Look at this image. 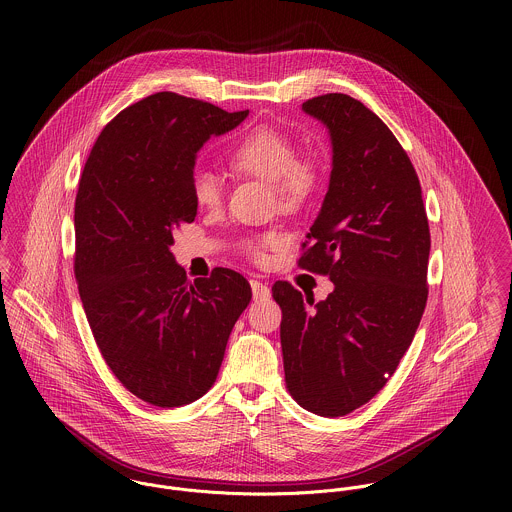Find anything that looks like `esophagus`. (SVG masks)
I'll list each match as a JSON object with an SVG mask.
<instances>
[{"label":"esophagus","instance_id":"34e87169","mask_svg":"<svg viewBox=\"0 0 512 512\" xmlns=\"http://www.w3.org/2000/svg\"><path fill=\"white\" fill-rule=\"evenodd\" d=\"M250 288H252V295L256 301H264V299H270V288L258 280H252L250 282Z\"/></svg>","mask_w":512,"mask_h":512}]
</instances>
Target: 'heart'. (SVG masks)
Instances as JSON below:
<instances>
[{
	"instance_id": "b5f03b06",
	"label": "heart",
	"mask_w": 512,
	"mask_h": 512,
	"mask_svg": "<svg viewBox=\"0 0 512 512\" xmlns=\"http://www.w3.org/2000/svg\"><path fill=\"white\" fill-rule=\"evenodd\" d=\"M228 163L234 171L272 183L276 203L282 209L299 207L319 183V161L313 155H297L292 136L276 128H256L232 149ZM193 201L201 207H217L222 197L219 179L197 169L191 177ZM276 236H266L252 250L258 254L262 246L276 244Z\"/></svg>"
}]
</instances>
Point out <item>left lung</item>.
<instances>
[{
    "label": "left lung",
    "mask_w": 512,
    "mask_h": 512,
    "mask_svg": "<svg viewBox=\"0 0 512 512\" xmlns=\"http://www.w3.org/2000/svg\"><path fill=\"white\" fill-rule=\"evenodd\" d=\"M301 110L327 130L329 189L303 242L299 266L329 276L315 303L288 282L282 355L295 402L325 418L376 396L408 351L428 301L430 226L414 165L388 126L347 94H323Z\"/></svg>",
    "instance_id": "left-lung-1"
}]
</instances>
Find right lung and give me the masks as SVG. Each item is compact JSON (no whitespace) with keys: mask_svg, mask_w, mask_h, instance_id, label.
I'll list each match as a JSON object with an SVG mask.
<instances>
[{"mask_svg":"<svg viewBox=\"0 0 512 512\" xmlns=\"http://www.w3.org/2000/svg\"><path fill=\"white\" fill-rule=\"evenodd\" d=\"M246 116L157 92L122 110L84 163L74 201L78 293L106 365L151 406L191 404L215 384L252 297L228 268L189 282L169 250L173 230L197 217V151Z\"/></svg>","mask_w":512,"mask_h":512,"instance_id":"right-lung-1","label":"right lung"}]
</instances>
